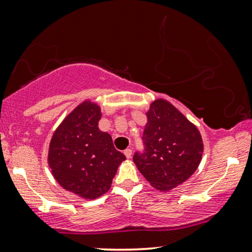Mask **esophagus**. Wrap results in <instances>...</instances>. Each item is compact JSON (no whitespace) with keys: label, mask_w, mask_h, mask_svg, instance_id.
<instances>
[{"label":"esophagus","mask_w":252,"mask_h":252,"mask_svg":"<svg viewBox=\"0 0 252 252\" xmlns=\"http://www.w3.org/2000/svg\"><path fill=\"white\" fill-rule=\"evenodd\" d=\"M124 154H125V156L127 158H130V157H132V149H129V148H128V149H126L125 151H124Z\"/></svg>","instance_id":"1"}]
</instances>
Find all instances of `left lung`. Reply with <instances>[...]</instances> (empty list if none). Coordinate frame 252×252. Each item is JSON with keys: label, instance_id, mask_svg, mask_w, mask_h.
Segmentation results:
<instances>
[{"label": "left lung", "instance_id": "obj_1", "mask_svg": "<svg viewBox=\"0 0 252 252\" xmlns=\"http://www.w3.org/2000/svg\"><path fill=\"white\" fill-rule=\"evenodd\" d=\"M142 139L144 153H135L133 160L157 190L184 184L202 160L204 144L197 127L164 98L150 104Z\"/></svg>", "mask_w": 252, "mask_h": 252}]
</instances>
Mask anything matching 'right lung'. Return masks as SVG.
<instances>
[{
  "instance_id": "right-lung-1",
  "label": "right lung",
  "mask_w": 252,
  "mask_h": 252,
  "mask_svg": "<svg viewBox=\"0 0 252 252\" xmlns=\"http://www.w3.org/2000/svg\"><path fill=\"white\" fill-rule=\"evenodd\" d=\"M101 108L91 99L68 113L53 134L48 164L65 190L95 199L111 187L125 155L116 150L109 133L98 128Z\"/></svg>"
}]
</instances>
